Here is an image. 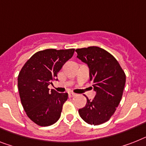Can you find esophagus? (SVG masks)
<instances>
[{
	"instance_id": "esophagus-1",
	"label": "esophagus",
	"mask_w": 146,
	"mask_h": 146,
	"mask_svg": "<svg viewBox=\"0 0 146 146\" xmlns=\"http://www.w3.org/2000/svg\"><path fill=\"white\" fill-rule=\"evenodd\" d=\"M76 96V94L72 93V92H70V93H68V96H69V97H70V98L74 97V96Z\"/></svg>"
}]
</instances>
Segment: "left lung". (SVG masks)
<instances>
[{
  "label": "left lung",
  "mask_w": 146,
  "mask_h": 146,
  "mask_svg": "<svg viewBox=\"0 0 146 146\" xmlns=\"http://www.w3.org/2000/svg\"><path fill=\"white\" fill-rule=\"evenodd\" d=\"M75 51L77 57L87 65L96 93L92 100L86 98V106L78 113L86 123L101 125L110 119L120 103L126 76L115 57L104 49L92 46Z\"/></svg>",
  "instance_id": "obj_1"
}]
</instances>
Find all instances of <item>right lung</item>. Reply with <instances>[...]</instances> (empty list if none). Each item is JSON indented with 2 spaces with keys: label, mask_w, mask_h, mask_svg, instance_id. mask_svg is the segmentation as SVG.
<instances>
[{
  "label": "right lung",
  "mask_w": 146,
  "mask_h": 146,
  "mask_svg": "<svg viewBox=\"0 0 146 146\" xmlns=\"http://www.w3.org/2000/svg\"><path fill=\"white\" fill-rule=\"evenodd\" d=\"M74 49H46L36 52L24 65L18 77L21 104L27 116L39 126H50L60 119L68 93L49 91L51 80L71 59Z\"/></svg>",
  "instance_id": "1"
}]
</instances>
